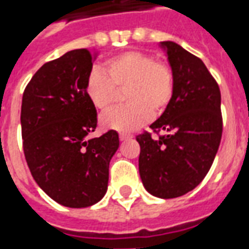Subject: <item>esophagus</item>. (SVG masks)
I'll return each instance as SVG.
<instances>
[{
  "label": "esophagus",
  "instance_id": "obj_1",
  "mask_svg": "<svg viewBox=\"0 0 249 249\" xmlns=\"http://www.w3.org/2000/svg\"><path fill=\"white\" fill-rule=\"evenodd\" d=\"M130 138H132L130 134H124V133H121L120 134V141H128Z\"/></svg>",
  "mask_w": 249,
  "mask_h": 249
}]
</instances>
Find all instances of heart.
<instances>
[{"instance_id":"1","label":"heart","mask_w":249,"mask_h":249,"mask_svg":"<svg viewBox=\"0 0 249 249\" xmlns=\"http://www.w3.org/2000/svg\"><path fill=\"white\" fill-rule=\"evenodd\" d=\"M129 104L107 112L102 124L108 129L128 133L140 128L153 116L164 112L175 94V74L167 62L141 51H126L95 66L87 75L86 94L100 111L117 102L119 90H125Z\"/></svg>"}]
</instances>
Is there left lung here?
Here are the masks:
<instances>
[{"label": "left lung", "mask_w": 249, "mask_h": 249, "mask_svg": "<svg viewBox=\"0 0 249 249\" xmlns=\"http://www.w3.org/2000/svg\"><path fill=\"white\" fill-rule=\"evenodd\" d=\"M175 74V94L153 133L138 134L140 176L146 191L175 198L192 191L213 164L222 138L221 91L201 58L174 41H162ZM163 131L164 135H159Z\"/></svg>", "instance_id": "left-lung-1"}]
</instances>
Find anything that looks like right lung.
Listing matches in <instances>:
<instances>
[{
    "label": "right lung",
    "mask_w": 249,
    "mask_h": 249,
    "mask_svg": "<svg viewBox=\"0 0 249 249\" xmlns=\"http://www.w3.org/2000/svg\"><path fill=\"white\" fill-rule=\"evenodd\" d=\"M92 53L74 49L45 62L24 89L20 109L24 158L37 185L68 208H87L103 198L109 160L119 134L98 138V113L85 86Z\"/></svg>",
    "instance_id": "right-lung-1"
}]
</instances>
